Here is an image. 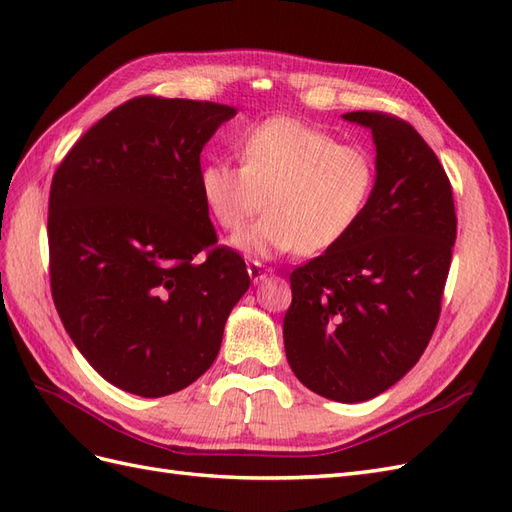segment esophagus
I'll return each mask as SVG.
<instances>
[{
	"label": "esophagus",
	"mask_w": 512,
	"mask_h": 512,
	"mask_svg": "<svg viewBox=\"0 0 512 512\" xmlns=\"http://www.w3.org/2000/svg\"><path fill=\"white\" fill-rule=\"evenodd\" d=\"M247 273H250L252 282H254V284H258V282L265 280L269 271L265 269V265H260L258 260H250V262H247Z\"/></svg>",
	"instance_id": "obj_1"
}]
</instances>
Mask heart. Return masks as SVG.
Instances as JSON below:
<instances>
[{
	"label": "heart",
	"instance_id": "1",
	"mask_svg": "<svg viewBox=\"0 0 512 512\" xmlns=\"http://www.w3.org/2000/svg\"><path fill=\"white\" fill-rule=\"evenodd\" d=\"M239 160L205 162L198 188L213 222L226 232H239L262 205L267 213L235 239L243 252L260 258L292 250L314 256L342 243L361 222L378 179L365 147L339 143L292 117L247 128Z\"/></svg>",
	"mask_w": 512,
	"mask_h": 512
}]
</instances>
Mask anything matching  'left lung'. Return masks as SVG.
<instances>
[{"mask_svg": "<svg viewBox=\"0 0 512 512\" xmlns=\"http://www.w3.org/2000/svg\"><path fill=\"white\" fill-rule=\"evenodd\" d=\"M344 119L374 136L376 190L342 243L290 273L284 348L309 391L359 404L391 389L425 352L457 215L438 156L408 121L380 111Z\"/></svg>", "mask_w": 512, "mask_h": 512, "instance_id": "8db88e82", "label": "left lung"}]
</instances>
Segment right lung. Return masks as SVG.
I'll return each instance as SVG.
<instances>
[{
    "label": "right lung",
    "instance_id": "right-lung-1",
    "mask_svg": "<svg viewBox=\"0 0 512 512\" xmlns=\"http://www.w3.org/2000/svg\"><path fill=\"white\" fill-rule=\"evenodd\" d=\"M235 115L226 104L138 96L91 126L53 175L57 314L89 365L128 393L164 397L203 376L250 288L198 188L200 151Z\"/></svg>",
    "mask_w": 512,
    "mask_h": 512
}]
</instances>
